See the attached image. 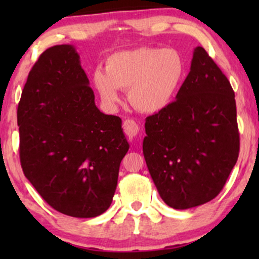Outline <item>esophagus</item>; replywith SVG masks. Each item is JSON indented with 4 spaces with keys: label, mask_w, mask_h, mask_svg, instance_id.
<instances>
[{
    "label": "esophagus",
    "mask_w": 259,
    "mask_h": 259,
    "mask_svg": "<svg viewBox=\"0 0 259 259\" xmlns=\"http://www.w3.org/2000/svg\"><path fill=\"white\" fill-rule=\"evenodd\" d=\"M123 131H125V133L130 139H133L139 133V126H138V123L134 120L127 119L123 121Z\"/></svg>",
    "instance_id": "1"
}]
</instances>
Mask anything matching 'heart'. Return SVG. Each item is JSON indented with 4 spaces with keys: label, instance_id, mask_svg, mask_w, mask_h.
<instances>
[{
    "label": "heart",
    "instance_id": "1",
    "mask_svg": "<svg viewBox=\"0 0 259 259\" xmlns=\"http://www.w3.org/2000/svg\"><path fill=\"white\" fill-rule=\"evenodd\" d=\"M97 68L92 83L104 105L120 101L119 90H128V100L138 111L158 113L173 101L186 75V62L175 48L139 47L116 52Z\"/></svg>",
    "mask_w": 259,
    "mask_h": 259
}]
</instances>
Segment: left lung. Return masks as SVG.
I'll return each mask as SVG.
<instances>
[{
    "label": "left lung",
    "mask_w": 259,
    "mask_h": 259,
    "mask_svg": "<svg viewBox=\"0 0 259 259\" xmlns=\"http://www.w3.org/2000/svg\"><path fill=\"white\" fill-rule=\"evenodd\" d=\"M143 152L161 199L186 210L215 198L239 154L235 92L203 47L176 100L146 118Z\"/></svg>",
    "instance_id": "obj_1"
}]
</instances>
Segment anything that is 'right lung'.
Segmentation results:
<instances>
[{
    "label": "right lung",
    "mask_w": 259,
    "mask_h": 259,
    "mask_svg": "<svg viewBox=\"0 0 259 259\" xmlns=\"http://www.w3.org/2000/svg\"><path fill=\"white\" fill-rule=\"evenodd\" d=\"M17 125L23 173L46 203L76 218L107 210L130 145L121 119L95 106L73 46L48 48L35 62L17 107Z\"/></svg>",
    "instance_id": "right-lung-1"
}]
</instances>
